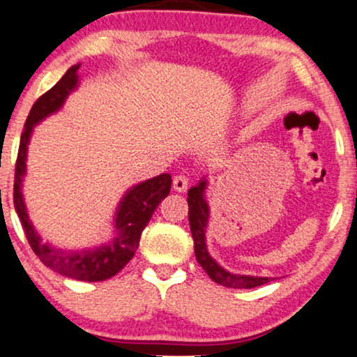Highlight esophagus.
Instances as JSON below:
<instances>
[{
    "label": "esophagus",
    "mask_w": 357,
    "mask_h": 357,
    "mask_svg": "<svg viewBox=\"0 0 357 357\" xmlns=\"http://www.w3.org/2000/svg\"><path fill=\"white\" fill-rule=\"evenodd\" d=\"M172 185H174L175 192H185V190L188 188V177L185 174L175 175Z\"/></svg>",
    "instance_id": "obj_1"
}]
</instances>
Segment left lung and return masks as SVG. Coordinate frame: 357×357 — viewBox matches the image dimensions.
Masks as SVG:
<instances>
[{
	"mask_svg": "<svg viewBox=\"0 0 357 357\" xmlns=\"http://www.w3.org/2000/svg\"><path fill=\"white\" fill-rule=\"evenodd\" d=\"M204 188H206V180H202L197 187L188 190V221L190 231L195 242V255L199 266L206 271V275L211 278L218 284L234 287V289H250L266 282L273 281V278H258V276H243V275H232L226 270H222L216 261L209 257L204 243V229H206L209 209L204 199Z\"/></svg>",
	"mask_w": 357,
	"mask_h": 357,
	"instance_id": "8db88e82",
	"label": "left lung"
}]
</instances>
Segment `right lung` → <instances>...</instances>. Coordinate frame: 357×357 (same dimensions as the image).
<instances>
[{
  "mask_svg": "<svg viewBox=\"0 0 357 357\" xmlns=\"http://www.w3.org/2000/svg\"><path fill=\"white\" fill-rule=\"evenodd\" d=\"M77 70L79 65L71 66L65 73V76L42 94L32 105L29 112L24 130L21 135V143H19L17 159H16V172H14V208L19 219H21L24 234H26L29 245L33 253L40 258L43 265L50 270L60 273L66 278H73L77 281H105L115 276L116 273L123 270L138 248L139 237L143 229L148 226L151 216L158 204L167 197L170 192V178L169 174H162L146 182L136 185L125 195L123 202L120 203L119 211H116V237L109 245H104L96 250H81V252H68L58 250L43 243L38 234L33 231L31 221L26 213V204L22 202L21 182L24 174H26V151L29 136L32 133L33 125L45 119L47 115L56 112L65 102L66 96L75 89L77 84Z\"/></svg>",
  "mask_w": 357,
  "mask_h": 357,
  "instance_id": "right-lung-1",
  "label": "right lung"
}]
</instances>
